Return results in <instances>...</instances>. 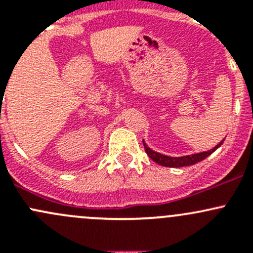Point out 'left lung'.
<instances>
[{
  "label": "left lung",
  "mask_w": 253,
  "mask_h": 253,
  "mask_svg": "<svg viewBox=\"0 0 253 253\" xmlns=\"http://www.w3.org/2000/svg\"><path fill=\"white\" fill-rule=\"evenodd\" d=\"M224 139L220 143L215 145L214 148H211L208 152H202V153H196V154H190V155H183V157H169V155L160 154V153L154 152L153 149H150L147 144H145L144 139H143V145H144L145 153L148 154V157L153 160L157 164L162 165V167L167 168H182V167H190V165L196 164V163L202 162L203 159H206L207 157L211 154L213 152H215L221 144H223Z\"/></svg>",
  "instance_id": "1"
}]
</instances>
